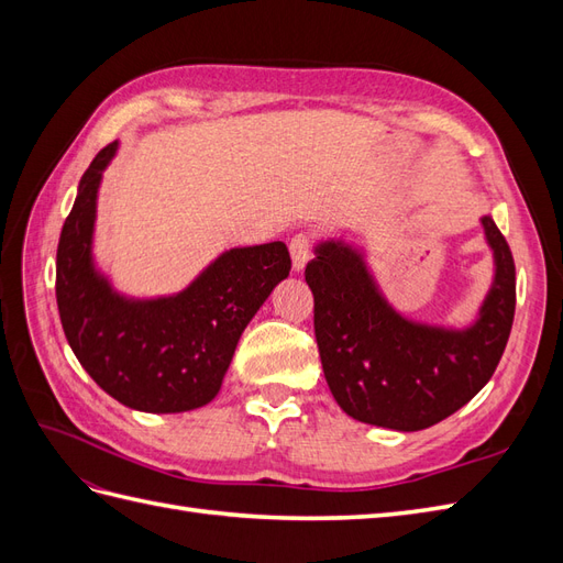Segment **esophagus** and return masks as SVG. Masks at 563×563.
<instances>
[{
	"mask_svg": "<svg viewBox=\"0 0 563 563\" xmlns=\"http://www.w3.org/2000/svg\"><path fill=\"white\" fill-rule=\"evenodd\" d=\"M288 251H291V261H294V269L300 272L310 258V234L308 232H298L296 236H291L288 242Z\"/></svg>",
	"mask_w": 563,
	"mask_h": 563,
	"instance_id": "1",
	"label": "esophagus"
}]
</instances>
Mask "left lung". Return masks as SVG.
<instances>
[{"mask_svg": "<svg viewBox=\"0 0 563 563\" xmlns=\"http://www.w3.org/2000/svg\"><path fill=\"white\" fill-rule=\"evenodd\" d=\"M493 282L467 327L401 314L373 277L366 253L319 242L305 267L314 294V335L333 399L368 424L418 432L463 408L496 371L515 321V261L490 216H482Z\"/></svg>", "mask_w": 563, "mask_h": 563, "instance_id": "left-lung-1", "label": "left lung"}]
</instances>
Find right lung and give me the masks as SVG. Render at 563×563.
Listing matches in <instances>:
<instances>
[{
    "label": "right lung",
    "mask_w": 563,
    "mask_h": 563,
    "mask_svg": "<svg viewBox=\"0 0 563 563\" xmlns=\"http://www.w3.org/2000/svg\"><path fill=\"white\" fill-rule=\"evenodd\" d=\"M119 143L84 172L58 242L56 300L67 343L112 399L145 413L207 406L223 385L236 343L291 272L284 242L236 246L183 291L157 298L119 294L93 258L98 190Z\"/></svg>",
    "instance_id": "obj_1"
}]
</instances>
